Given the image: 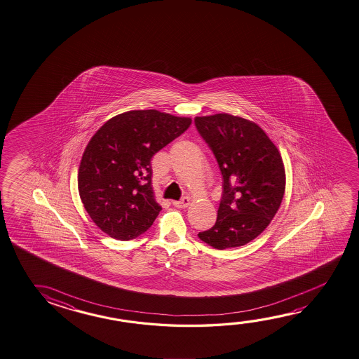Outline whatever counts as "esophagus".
Masks as SVG:
<instances>
[{
  "instance_id": "obj_1",
  "label": "esophagus",
  "mask_w": 359,
  "mask_h": 359,
  "mask_svg": "<svg viewBox=\"0 0 359 359\" xmlns=\"http://www.w3.org/2000/svg\"><path fill=\"white\" fill-rule=\"evenodd\" d=\"M189 204H190V199H189L188 196H184L179 201H172V205L177 206V208H187V206H189Z\"/></svg>"
}]
</instances>
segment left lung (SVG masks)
Segmentation results:
<instances>
[{"label": "left lung", "instance_id": "left-lung-1", "mask_svg": "<svg viewBox=\"0 0 359 359\" xmlns=\"http://www.w3.org/2000/svg\"><path fill=\"white\" fill-rule=\"evenodd\" d=\"M223 175L217 223L198 234L223 250L255 239L271 224L285 191V170L276 145L259 125L229 114L196 116Z\"/></svg>", "mask_w": 359, "mask_h": 359}]
</instances>
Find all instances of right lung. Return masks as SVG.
Listing matches in <instances>:
<instances>
[{
    "mask_svg": "<svg viewBox=\"0 0 359 359\" xmlns=\"http://www.w3.org/2000/svg\"><path fill=\"white\" fill-rule=\"evenodd\" d=\"M191 123L158 110H133L107 120L90 139L79 168L83 206L99 228L118 241L142 236L159 215L151 159Z\"/></svg>",
    "mask_w": 359,
    "mask_h": 359,
    "instance_id": "add662e5",
    "label": "right lung"
}]
</instances>
